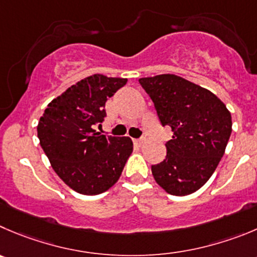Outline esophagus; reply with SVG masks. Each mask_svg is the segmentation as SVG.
Masks as SVG:
<instances>
[{
  "label": "esophagus",
  "mask_w": 257,
  "mask_h": 257,
  "mask_svg": "<svg viewBox=\"0 0 257 257\" xmlns=\"http://www.w3.org/2000/svg\"><path fill=\"white\" fill-rule=\"evenodd\" d=\"M134 144L136 146H143L144 145V139H134Z\"/></svg>",
  "instance_id": "esophagus-1"
}]
</instances>
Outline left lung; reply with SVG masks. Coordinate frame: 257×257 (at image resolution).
I'll return each mask as SVG.
<instances>
[{
	"label": "left lung",
	"instance_id": "obj_1",
	"mask_svg": "<svg viewBox=\"0 0 257 257\" xmlns=\"http://www.w3.org/2000/svg\"><path fill=\"white\" fill-rule=\"evenodd\" d=\"M159 121L174 133L167 156L151 167L154 179L173 195L203 187L221 161L232 133L231 113L208 89L174 74L140 78Z\"/></svg>",
	"mask_w": 257,
	"mask_h": 257
}]
</instances>
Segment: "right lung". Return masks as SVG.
I'll use <instances>...</instances> for the list:
<instances>
[{"mask_svg":"<svg viewBox=\"0 0 257 257\" xmlns=\"http://www.w3.org/2000/svg\"><path fill=\"white\" fill-rule=\"evenodd\" d=\"M126 82V78L90 75L53 99L40 117L38 138L44 153L60 179L80 194L109 189L133 153L130 138L94 130L107 116V98Z\"/></svg>","mask_w":257,"mask_h":257,"instance_id":"add662e5","label":"right lung"}]
</instances>
